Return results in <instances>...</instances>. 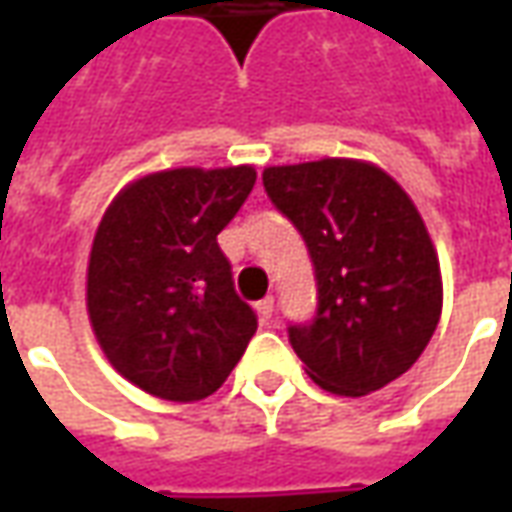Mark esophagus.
<instances>
[{"instance_id":"obj_1","label":"esophagus","mask_w":512,"mask_h":512,"mask_svg":"<svg viewBox=\"0 0 512 512\" xmlns=\"http://www.w3.org/2000/svg\"><path fill=\"white\" fill-rule=\"evenodd\" d=\"M257 312H260V318H271V315H274V299H271V296H266V299L263 301H257Z\"/></svg>"}]
</instances>
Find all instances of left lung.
<instances>
[{"label":"left lung","mask_w":512,"mask_h":512,"mask_svg":"<svg viewBox=\"0 0 512 512\" xmlns=\"http://www.w3.org/2000/svg\"><path fill=\"white\" fill-rule=\"evenodd\" d=\"M263 186L296 224L318 279L312 323L290 326L307 376L362 397L414 365L441 318V268L403 186L359 158L263 169Z\"/></svg>","instance_id":"left-lung-1"}]
</instances>
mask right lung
I'll return each mask as SVG.
<instances>
[{
	"label": "right lung",
	"mask_w": 512,
	"mask_h": 512,
	"mask_svg": "<svg viewBox=\"0 0 512 512\" xmlns=\"http://www.w3.org/2000/svg\"><path fill=\"white\" fill-rule=\"evenodd\" d=\"M255 178L249 164L150 172L109 202L95 230L87 315L109 365L147 395H213L255 334L216 244Z\"/></svg>",
	"instance_id": "obj_1"
}]
</instances>
